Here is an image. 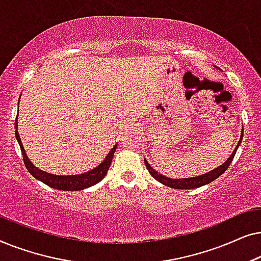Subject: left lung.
<instances>
[{
	"mask_svg": "<svg viewBox=\"0 0 261 261\" xmlns=\"http://www.w3.org/2000/svg\"><path fill=\"white\" fill-rule=\"evenodd\" d=\"M242 133H244V132H242ZM242 133H241L240 141H239V144L237 145V148L234 149V152L231 153V155L227 159V162H224L221 166L216 167L215 170L210 171V172L205 173V174H202V176L191 177V178H181V179H172V178H167V177L163 176V174H160V173L156 172V171L153 170V167H151V165H149V164L146 162V159H145L146 167H147L148 172L151 173L152 177H154L156 180L160 181V183L164 184V185H166V187H170V188H173V189H180V190H184V189H195V188L203 187V185L212 183L213 180H215L217 177H220L221 174H222L224 171L228 169V166L230 165L231 160H233V158H234L235 153H237L238 147L241 144Z\"/></svg>",
	"mask_w": 261,
	"mask_h": 261,
	"instance_id": "1",
	"label": "left lung"
}]
</instances>
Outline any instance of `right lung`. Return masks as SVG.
I'll list each match as a JSON object with an SVG mask.
<instances>
[{"instance_id":"1","label":"right lung","mask_w":261,"mask_h":261,"mask_svg":"<svg viewBox=\"0 0 261 261\" xmlns=\"http://www.w3.org/2000/svg\"><path fill=\"white\" fill-rule=\"evenodd\" d=\"M15 137L19 141L21 153H22L23 156V163L26 169L28 170L32 176L37 178L42 183H45L48 187L53 189H58V190L63 191H78L83 190V189H87L89 187H92V185L97 184L98 181H101L105 176L108 172L110 164H112L114 153L116 151V146L110 149L108 155L106 156V159L99 164L97 167H95L94 170L89 171V172L82 173V174H76V176H56V174H51L47 172H44V171L39 170L35 167L33 164L30 162V159L27 158L26 152H24V148L22 146V142H21L19 132H17V119L15 120Z\"/></svg>"}]
</instances>
